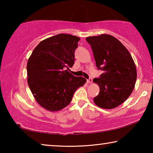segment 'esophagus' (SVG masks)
Instances as JSON below:
<instances>
[{
  "instance_id": "obj_1",
  "label": "esophagus",
  "mask_w": 153,
  "mask_h": 153,
  "mask_svg": "<svg viewBox=\"0 0 153 153\" xmlns=\"http://www.w3.org/2000/svg\"><path fill=\"white\" fill-rule=\"evenodd\" d=\"M87 82L88 83V84H91L92 82V78H89L88 79H87Z\"/></svg>"
}]
</instances>
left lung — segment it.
<instances>
[{"mask_svg":"<svg viewBox=\"0 0 153 153\" xmlns=\"http://www.w3.org/2000/svg\"><path fill=\"white\" fill-rule=\"evenodd\" d=\"M96 65L103 73L93 79L100 88L94 98L98 107L111 109L127 100L135 86L137 71L132 57L120 40L108 34L87 37Z\"/></svg>","mask_w":153,"mask_h":153,"instance_id":"left-lung-1","label":"left lung"}]
</instances>
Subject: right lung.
I'll return each instance as SVG.
<instances>
[{"label":"right lung","instance_id":"1","mask_svg":"<svg viewBox=\"0 0 153 153\" xmlns=\"http://www.w3.org/2000/svg\"><path fill=\"white\" fill-rule=\"evenodd\" d=\"M80 38L59 33L44 40L33 49L27 64V83L41 107L57 111L71 102L74 92L86 79L69 72Z\"/></svg>","mask_w":153,"mask_h":153}]
</instances>
